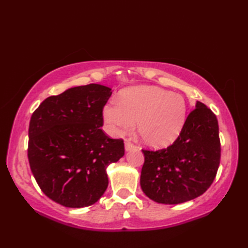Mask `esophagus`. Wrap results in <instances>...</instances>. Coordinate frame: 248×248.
<instances>
[{"label":"esophagus","mask_w":248,"mask_h":248,"mask_svg":"<svg viewBox=\"0 0 248 248\" xmlns=\"http://www.w3.org/2000/svg\"><path fill=\"white\" fill-rule=\"evenodd\" d=\"M133 148H134V144L132 143V141H131L130 140H124V149L129 151V150L133 149Z\"/></svg>","instance_id":"obj_1"}]
</instances>
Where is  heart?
<instances>
[{"instance_id": "heart-1", "label": "heart", "mask_w": 248, "mask_h": 248, "mask_svg": "<svg viewBox=\"0 0 248 248\" xmlns=\"http://www.w3.org/2000/svg\"><path fill=\"white\" fill-rule=\"evenodd\" d=\"M103 117L114 132L131 131L138 121V132L146 145L161 148L170 145L186 119V103L180 94L155 86H139L123 93L121 101L103 108Z\"/></svg>"}]
</instances>
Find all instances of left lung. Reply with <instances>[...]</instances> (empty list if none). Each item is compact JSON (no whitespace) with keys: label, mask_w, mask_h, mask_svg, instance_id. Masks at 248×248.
<instances>
[{"label":"left lung","mask_w":248,"mask_h":248,"mask_svg":"<svg viewBox=\"0 0 248 248\" xmlns=\"http://www.w3.org/2000/svg\"><path fill=\"white\" fill-rule=\"evenodd\" d=\"M140 186L155 202L177 204L202 195L214 181L220 161L218 123L202 102L186 117L167 148L143 149Z\"/></svg>","instance_id":"left-lung-1"}]
</instances>
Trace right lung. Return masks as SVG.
Wrapping results in <instances>:
<instances>
[{"instance_id": "add662e5", "label": "right lung", "mask_w": 248, "mask_h": 248, "mask_svg": "<svg viewBox=\"0 0 248 248\" xmlns=\"http://www.w3.org/2000/svg\"><path fill=\"white\" fill-rule=\"evenodd\" d=\"M110 88L88 84L40 103L31 117L28 156L41 191L68 208L97 202L108 187L107 167L124 155L123 139L105 134Z\"/></svg>"}]
</instances>
